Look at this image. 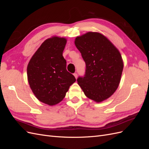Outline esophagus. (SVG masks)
I'll return each mask as SVG.
<instances>
[{
  "label": "esophagus",
  "instance_id": "obj_1",
  "mask_svg": "<svg viewBox=\"0 0 149 149\" xmlns=\"http://www.w3.org/2000/svg\"><path fill=\"white\" fill-rule=\"evenodd\" d=\"M74 77H75V78L76 79V78H77V77H78V74L77 73H74Z\"/></svg>",
  "mask_w": 149,
  "mask_h": 149
}]
</instances>
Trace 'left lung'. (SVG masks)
<instances>
[{
  "instance_id": "8db88e82",
  "label": "left lung",
  "mask_w": 149,
  "mask_h": 149,
  "mask_svg": "<svg viewBox=\"0 0 149 149\" xmlns=\"http://www.w3.org/2000/svg\"><path fill=\"white\" fill-rule=\"evenodd\" d=\"M74 43L86 63L85 74L78 78V84L85 95L94 101L109 98L118 88L123 70L119 50L97 32L76 37Z\"/></svg>"
}]
</instances>
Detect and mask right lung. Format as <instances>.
Returning a JSON list of instances; mask_svg holds the SVG:
<instances>
[{"instance_id": "obj_1", "label": "right lung", "mask_w": 149, "mask_h": 149, "mask_svg": "<svg viewBox=\"0 0 149 149\" xmlns=\"http://www.w3.org/2000/svg\"><path fill=\"white\" fill-rule=\"evenodd\" d=\"M66 43L65 38L46 40L31 57L27 66L31 89L38 100L48 105L59 103L65 97L74 76L66 70L63 56Z\"/></svg>"}]
</instances>
